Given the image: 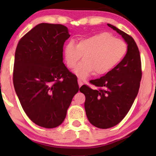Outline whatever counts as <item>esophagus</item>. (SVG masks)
I'll return each mask as SVG.
<instances>
[{
  "instance_id": "1",
  "label": "esophagus",
  "mask_w": 156,
  "mask_h": 156,
  "mask_svg": "<svg viewBox=\"0 0 156 156\" xmlns=\"http://www.w3.org/2000/svg\"><path fill=\"white\" fill-rule=\"evenodd\" d=\"M83 84H84V82H83L82 80H78V84H79V87H80L81 86H82V85Z\"/></svg>"
}]
</instances>
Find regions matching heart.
Returning a JSON list of instances; mask_svg holds the SVG:
<instances>
[{
    "label": "heart",
    "instance_id": "heart-1",
    "mask_svg": "<svg viewBox=\"0 0 156 156\" xmlns=\"http://www.w3.org/2000/svg\"><path fill=\"white\" fill-rule=\"evenodd\" d=\"M127 51L124 40L104 32L80 40L76 45L72 41L67 42L63 53L69 69H74L84 55L85 59L76 66L74 73L78 77L84 79L94 72L97 75L109 72L123 60Z\"/></svg>",
    "mask_w": 156,
    "mask_h": 156
}]
</instances>
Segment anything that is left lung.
<instances>
[{
  "mask_svg": "<svg viewBox=\"0 0 156 156\" xmlns=\"http://www.w3.org/2000/svg\"><path fill=\"white\" fill-rule=\"evenodd\" d=\"M107 25L127 42L126 55L109 72L91 80L90 83L97 89L87 85L80 89L85 95L84 108L89 122L103 129L115 126L126 116L138 94L142 77L140 52L135 40L114 25Z\"/></svg>",
  "mask_w": 156,
  "mask_h": 156,
  "instance_id": "1",
  "label": "left lung"
}]
</instances>
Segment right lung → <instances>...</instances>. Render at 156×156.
Returning <instances> with one entry per match:
<instances>
[{
    "mask_svg": "<svg viewBox=\"0 0 156 156\" xmlns=\"http://www.w3.org/2000/svg\"><path fill=\"white\" fill-rule=\"evenodd\" d=\"M69 36L65 25L40 23L17 45L15 90L28 118L41 127L59 126L79 91L76 76L63 63V46Z\"/></svg>",
    "mask_w": 156,
    "mask_h": 156,
    "instance_id": "obj_1",
    "label": "right lung"
}]
</instances>
